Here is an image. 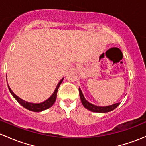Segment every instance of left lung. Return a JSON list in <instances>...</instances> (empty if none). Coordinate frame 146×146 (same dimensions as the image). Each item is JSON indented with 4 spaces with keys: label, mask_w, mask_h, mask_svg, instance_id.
Masks as SVG:
<instances>
[{
    "label": "left lung",
    "mask_w": 146,
    "mask_h": 146,
    "mask_svg": "<svg viewBox=\"0 0 146 146\" xmlns=\"http://www.w3.org/2000/svg\"><path fill=\"white\" fill-rule=\"evenodd\" d=\"M79 93H80V97L81 102H82V105L86 109L90 110L92 112H95V113H108V112L112 111L119 105V103L117 104H114L113 105L107 106H95L94 104H92L91 103L88 102L84 97L83 94L82 93V91L79 87Z\"/></svg>",
    "instance_id": "8db88e82"
}]
</instances>
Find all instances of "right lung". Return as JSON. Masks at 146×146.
I'll return each mask as SVG.
<instances>
[{"mask_svg":"<svg viewBox=\"0 0 146 146\" xmlns=\"http://www.w3.org/2000/svg\"><path fill=\"white\" fill-rule=\"evenodd\" d=\"M64 78H63L62 79L59 81V82L58 83L57 86H56V89H55L54 92L52 95L49 99H47V100H45V101H43V102L42 103H40V104H33V103H30V102H27V101H25L24 100H23V99H21V98H19V96H17V95L12 91V90L10 89V87H9V85H8V89L9 90H10V93H11L12 96H13V97L15 98V99L18 101V103H19L23 107L27 108V110H31V111L41 112V111H43V110H45L48 109L49 108H50V107L53 105L54 103L55 102V101H56V94H57L58 89H59V86H60L61 83L62 82Z\"/></svg>","mask_w":146,"mask_h":146,"instance_id":"right-lung-1","label":"right lung"}]
</instances>
